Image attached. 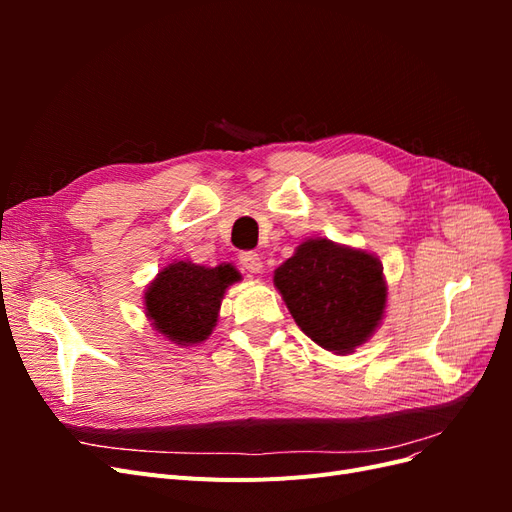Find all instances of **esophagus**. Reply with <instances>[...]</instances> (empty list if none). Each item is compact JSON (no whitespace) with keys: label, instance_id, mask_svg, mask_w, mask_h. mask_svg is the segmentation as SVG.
<instances>
[{"label":"esophagus","instance_id":"esophagus-1","mask_svg":"<svg viewBox=\"0 0 512 512\" xmlns=\"http://www.w3.org/2000/svg\"><path fill=\"white\" fill-rule=\"evenodd\" d=\"M239 262H241V267L247 269L250 273H260L262 271V258L256 252H241Z\"/></svg>","mask_w":512,"mask_h":512}]
</instances>
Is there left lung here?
Here are the masks:
<instances>
[{
	"label": "left lung",
	"mask_w": 512,
	"mask_h": 512,
	"mask_svg": "<svg viewBox=\"0 0 512 512\" xmlns=\"http://www.w3.org/2000/svg\"><path fill=\"white\" fill-rule=\"evenodd\" d=\"M273 282L301 331L335 354L367 342L384 316L380 260L329 239L301 243Z\"/></svg>",
	"instance_id": "8db88e82"
}]
</instances>
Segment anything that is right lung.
Instances as JSON below:
<instances>
[{
    "label": "right lung",
    "instance_id": "right-lung-1",
    "mask_svg": "<svg viewBox=\"0 0 512 512\" xmlns=\"http://www.w3.org/2000/svg\"><path fill=\"white\" fill-rule=\"evenodd\" d=\"M239 277L232 265L209 269L185 260L173 262L147 288L145 312L156 331L173 344H200L218 322L226 288Z\"/></svg>",
    "mask_w": 512,
    "mask_h": 512
}]
</instances>
